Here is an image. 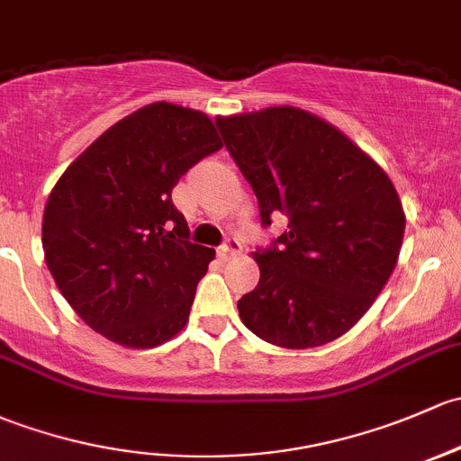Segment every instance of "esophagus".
I'll return each mask as SVG.
<instances>
[{"mask_svg": "<svg viewBox=\"0 0 461 461\" xmlns=\"http://www.w3.org/2000/svg\"><path fill=\"white\" fill-rule=\"evenodd\" d=\"M240 249H243V245H240L239 239H227L225 245L218 247V258L230 260V258H234V256H239Z\"/></svg>", "mask_w": 461, "mask_h": 461, "instance_id": "esophagus-1", "label": "esophagus"}]
</instances>
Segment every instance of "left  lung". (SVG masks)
Here are the masks:
<instances>
[{
    "mask_svg": "<svg viewBox=\"0 0 461 461\" xmlns=\"http://www.w3.org/2000/svg\"><path fill=\"white\" fill-rule=\"evenodd\" d=\"M216 125L263 225L289 221L274 247L254 251L260 280L239 300L240 320L283 348L336 340L395 269L406 216L393 183L336 125L294 105L218 116Z\"/></svg>",
    "mask_w": 461,
    "mask_h": 461,
    "instance_id": "8db88e82",
    "label": "left lung"
}]
</instances>
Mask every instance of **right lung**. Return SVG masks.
I'll return each instance as SVG.
<instances>
[{"mask_svg": "<svg viewBox=\"0 0 461 461\" xmlns=\"http://www.w3.org/2000/svg\"><path fill=\"white\" fill-rule=\"evenodd\" d=\"M221 148L205 113L157 101L105 130L52 187L46 265L77 316L110 342L154 348L187 324L216 251L187 240L172 190Z\"/></svg>", "mask_w": 461, "mask_h": 461, "instance_id": "1", "label": "right lung"}]
</instances>
